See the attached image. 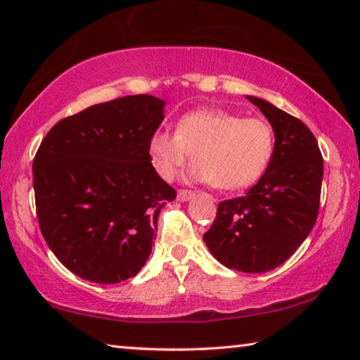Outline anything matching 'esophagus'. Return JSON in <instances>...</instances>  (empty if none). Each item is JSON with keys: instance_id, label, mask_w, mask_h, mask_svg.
Segmentation results:
<instances>
[{"instance_id": "34e87169", "label": "esophagus", "mask_w": 360, "mask_h": 360, "mask_svg": "<svg viewBox=\"0 0 360 360\" xmlns=\"http://www.w3.org/2000/svg\"><path fill=\"white\" fill-rule=\"evenodd\" d=\"M192 197H194V192H192V191L181 189V191L178 192V200H179V202H187V200H189V198H192Z\"/></svg>"}]
</instances>
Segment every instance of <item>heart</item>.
Here are the masks:
<instances>
[{
	"label": "heart",
	"instance_id": "b5f03b06",
	"mask_svg": "<svg viewBox=\"0 0 360 360\" xmlns=\"http://www.w3.org/2000/svg\"><path fill=\"white\" fill-rule=\"evenodd\" d=\"M276 137L262 117H244L219 108L187 112L176 132L157 131L148 153L165 181L176 178L192 153V181H208L219 191H240L255 184L270 166Z\"/></svg>",
	"mask_w": 360,
	"mask_h": 360
}]
</instances>
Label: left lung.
I'll list each match as a JSON object with an SVG mask.
<instances>
[{
	"label": "left lung",
	"instance_id": "8db88e82",
	"mask_svg": "<svg viewBox=\"0 0 360 360\" xmlns=\"http://www.w3.org/2000/svg\"><path fill=\"white\" fill-rule=\"evenodd\" d=\"M275 131V155L248 194L218 203L203 234L219 264L264 273L284 264L317 221L323 158L310 129L270 101L249 96Z\"/></svg>",
	"mask_w": 360,
	"mask_h": 360
}]
</instances>
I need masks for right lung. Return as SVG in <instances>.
Returning a JSON list of instances; mask_svg holds the SVG:
<instances>
[{
  "instance_id": "obj_1",
  "label": "right lung",
  "mask_w": 360,
  "mask_h": 360,
  "mask_svg": "<svg viewBox=\"0 0 360 360\" xmlns=\"http://www.w3.org/2000/svg\"><path fill=\"white\" fill-rule=\"evenodd\" d=\"M165 101L131 95L64 117L32 165L35 207L48 248L74 275L115 284L136 276L176 191L155 171L148 141Z\"/></svg>"
}]
</instances>
